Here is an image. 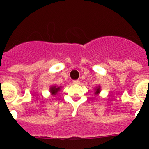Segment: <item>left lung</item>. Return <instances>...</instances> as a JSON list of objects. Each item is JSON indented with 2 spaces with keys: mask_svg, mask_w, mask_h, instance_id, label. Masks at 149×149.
<instances>
[{
  "mask_svg": "<svg viewBox=\"0 0 149 149\" xmlns=\"http://www.w3.org/2000/svg\"><path fill=\"white\" fill-rule=\"evenodd\" d=\"M61 86H56V85H52V86L50 87V92L52 95H56V93H58V91H60Z\"/></svg>",
  "mask_w": 149,
  "mask_h": 149,
  "instance_id": "left-lung-1",
  "label": "left lung"
}]
</instances>
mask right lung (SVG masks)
<instances>
[{
    "label": "right lung",
    "instance_id": "obj_1",
    "mask_svg": "<svg viewBox=\"0 0 149 149\" xmlns=\"http://www.w3.org/2000/svg\"><path fill=\"white\" fill-rule=\"evenodd\" d=\"M100 92V86H97V87L95 89V94H96V95H97Z\"/></svg>",
    "mask_w": 149,
    "mask_h": 149
}]
</instances>
